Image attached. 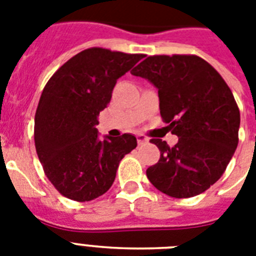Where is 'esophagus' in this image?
Listing matches in <instances>:
<instances>
[{
	"mask_svg": "<svg viewBox=\"0 0 256 256\" xmlns=\"http://www.w3.org/2000/svg\"><path fill=\"white\" fill-rule=\"evenodd\" d=\"M136 140H138V144H139V146L146 144V143H148V139L146 138L144 135H142V134L136 135Z\"/></svg>",
	"mask_w": 256,
	"mask_h": 256,
	"instance_id": "34e87169",
	"label": "esophagus"
}]
</instances>
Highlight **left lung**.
<instances>
[{
  "instance_id": "left-lung-1",
  "label": "left lung",
  "mask_w": 256,
  "mask_h": 256,
  "mask_svg": "<svg viewBox=\"0 0 256 256\" xmlns=\"http://www.w3.org/2000/svg\"><path fill=\"white\" fill-rule=\"evenodd\" d=\"M158 88L160 114L178 136L160 150L147 169L154 188L172 198H191L210 188L226 169L238 146L240 110L230 88L198 56H151L132 72Z\"/></svg>"
}]
</instances>
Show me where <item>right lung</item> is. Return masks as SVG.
Masks as SVG:
<instances>
[{"instance_id":"right-lung-1","label":"right lung","mask_w":256,"mask_h":256,"mask_svg":"<svg viewBox=\"0 0 256 256\" xmlns=\"http://www.w3.org/2000/svg\"><path fill=\"white\" fill-rule=\"evenodd\" d=\"M143 58L90 48L53 74L35 114V146L45 174L64 196L90 202L114 182L120 161L136 147L132 134L98 139V114L117 79Z\"/></svg>"}]
</instances>
